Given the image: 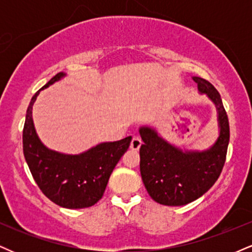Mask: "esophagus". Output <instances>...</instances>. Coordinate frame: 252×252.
Masks as SVG:
<instances>
[{
    "label": "esophagus",
    "mask_w": 252,
    "mask_h": 252,
    "mask_svg": "<svg viewBox=\"0 0 252 252\" xmlns=\"http://www.w3.org/2000/svg\"><path fill=\"white\" fill-rule=\"evenodd\" d=\"M141 144H142V140H141L138 136H134L131 140V143H130V148L132 150H138L140 149Z\"/></svg>",
    "instance_id": "1"
}]
</instances>
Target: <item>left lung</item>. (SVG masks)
<instances>
[{
    "label": "left lung",
    "mask_w": 252,
    "mask_h": 252,
    "mask_svg": "<svg viewBox=\"0 0 252 252\" xmlns=\"http://www.w3.org/2000/svg\"><path fill=\"white\" fill-rule=\"evenodd\" d=\"M201 94L216 104L220 131L216 143L204 152H182L164 141L154 129L140 128V170L153 200L167 206H182L196 200L215 185L225 160L230 126L219 92L209 80L193 77Z\"/></svg>",
    "instance_id": "obj_1"
}]
</instances>
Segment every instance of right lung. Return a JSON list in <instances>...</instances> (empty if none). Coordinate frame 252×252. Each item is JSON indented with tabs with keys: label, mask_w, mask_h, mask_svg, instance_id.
<instances>
[{
	"label": "right lung",
	"mask_w": 252,
	"mask_h": 252,
	"mask_svg": "<svg viewBox=\"0 0 252 252\" xmlns=\"http://www.w3.org/2000/svg\"><path fill=\"white\" fill-rule=\"evenodd\" d=\"M65 76L59 72L32 97L22 134L24 155L41 192L54 204L65 209H85L102 199L109 178L126 152L131 136L97 144L79 155H66L46 148L37 137L32 109L41 90Z\"/></svg>",
	"instance_id": "right-lung-1"
}]
</instances>
